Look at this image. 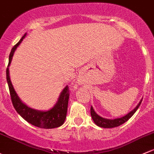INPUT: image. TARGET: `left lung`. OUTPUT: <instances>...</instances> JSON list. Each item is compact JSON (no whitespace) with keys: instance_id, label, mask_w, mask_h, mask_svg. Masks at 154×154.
Here are the masks:
<instances>
[{"instance_id":"1","label":"left lung","mask_w":154,"mask_h":154,"mask_svg":"<svg viewBox=\"0 0 154 154\" xmlns=\"http://www.w3.org/2000/svg\"><path fill=\"white\" fill-rule=\"evenodd\" d=\"M142 103V100L140 102L138 105H137V107L134 108V110H132L131 112H129L128 114H126L125 116H122V117L120 118H117V119H106V118H103L101 116H100L94 111L93 107H91V115L92 119H93L94 122V123L98 125L99 127L101 128H115L117 127V126L121 125L123 123H125V122H127L129 119H130L131 116L134 115V113L137 111V110L138 109V108L140 107V104Z\"/></svg>"}]
</instances>
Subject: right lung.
Here are the masks:
<instances>
[{
    "mask_svg": "<svg viewBox=\"0 0 154 154\" xmlns=\"http://www.w3.org/2000/svg\"><path fill=\"white\" fill-rule=\"evenodd\" d=\"M26 35V33L22 37V38L20 39V41L17 44L13 46L12 50H11L9 57V64H8V67L6 69V81H7L8 85H9V93H10L12 105L16 111L26 121H27L33 125L46 129L60 127L64 123L66 117V114H67L68 103H69V89L68 85L65 87L64 89L61 92L57 103H56L55 106L48 111H40L31 108L26 105L24 104L23 103H22L20 99L18 97L17 94H16L15 91L12 86V82H11L10 77H9V66L12 62L14 51L17 46L20 45V43H21L22 40L25 38Z\"/></svg>",
    "mask_w": 154,
    "mask_h": 154,
    "instance_id": "right-lung-1",
    "label": "right lung"
}]
</instances>
